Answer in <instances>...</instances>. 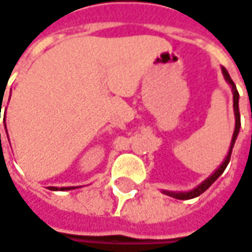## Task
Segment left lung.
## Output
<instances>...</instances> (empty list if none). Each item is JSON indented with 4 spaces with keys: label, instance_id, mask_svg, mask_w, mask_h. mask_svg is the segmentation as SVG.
<instances>
[{
    "label": "left lung",
    "instance_id": "8db88e82",
    "mask_svg": "<svg viewBox=\"0 0 252 252\" xmlns=\"http://www.w3.org/2000/svg\"><path fill=\"white\" fill-rule=\"evenodd\" d=\"M221 70H222L224 79H225V81L228 82V85L231 86V92H233L234 116H235V127H234L233 139H231V143H230L228 153H227V156H225V158L222 160V163H221L220 166L214 170V173H211L207 179L204 180V182L200 183V184H198L197 187H194L193 190H189V191H169V190H161V193H163V194L170 195V197H173V198H177V200H190V198L198 197L200 194H203V193L207 190L208 187H210L213 183L216 182V180L220 177L221 174L224 173L225 167L228 166V163H230V158H231V152H233L234 143H235V140H237V136H238V133H240V127H241V120H240V109H238V99H240V94H238V91H237L235 85H234V82L231 81V78H230V75H228L227 69H225V68H221Z\"/></svg>",
    "mask_w": 252,
    "mask_h": 252
}]
</instances>
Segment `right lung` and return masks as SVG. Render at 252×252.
<instances>
[{
    "label": "right lung",
    "mask_w": 252,
    "mask_h": 252,
    "mask_svg": "<svg viewBox=\"0 0 252 252\" xmlns=\"http://www.w3.org/2000/svg\"><path fill=\"white\" fill-rule=\"evenodd\" d=\"M1 105H2V102H1ZM1 105H0V113H1ZM5 130H6V126H5ZM0 142H1V133H0ZM49 190H52V191H68V190H73V189H78V187H48Z\"/></svg>",
    "instance_id": "obj_1"
}]
</instances>
